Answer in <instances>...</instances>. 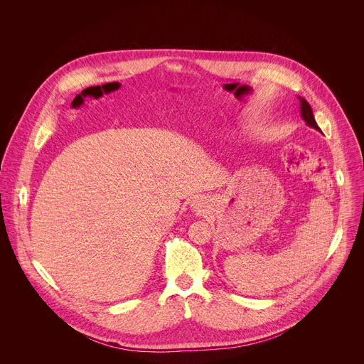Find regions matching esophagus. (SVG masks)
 <instances>
[{
    "instance_id": "34e87169",
    "label": "esophagus",
    "mask_w": 364,
    "mask_h": 364,
    "mask_svg": "<svg viewBox=\"0 0 364 364\" xmlns=\"http://www.w3.org/2000/svg\"><path fill=\"white\" fill-rule=\"evenodd\" d=\"M191 205H193V209H197V210H198V212H200V210H201V207H203V205H201V203H200V201H194V203H193V204H191Z\"/></svg>"
}]
</instances>
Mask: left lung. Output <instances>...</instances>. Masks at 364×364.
Returning <instances> with one entry per match:
<instances>
[{
	"label": "left lung",
	"instance_id": "8db88e82",
	"mask_svg": "<svg viewBox=\"0 0 364 364\" xmlns=\"http://www.w3.org/2000/svg\"><path fill=\"white\" fill-rule=\"evenodd\" d=\"M298 99H299V114H301L302 119L305 121V124H306L308 127L314 128V129H317V131L321 132V129L318 128V125H317V122H316V118H314L313 109H311V107H309V103H308L304 97H301V96H298Z\"/></svg>",
	"mask_w": 364,
	"mask_h": 364
}]
</instances>
